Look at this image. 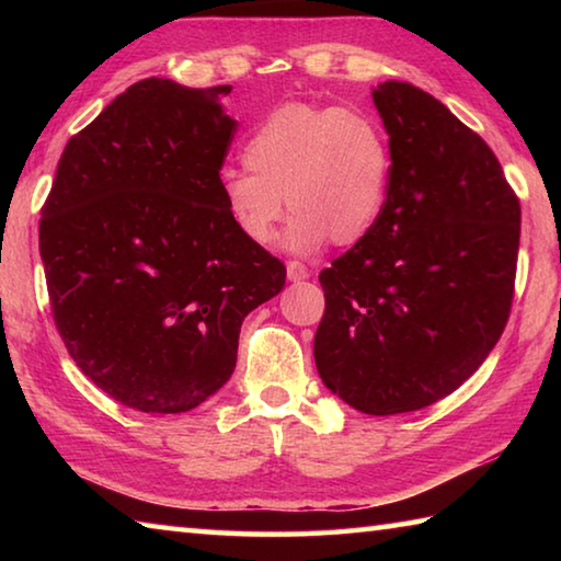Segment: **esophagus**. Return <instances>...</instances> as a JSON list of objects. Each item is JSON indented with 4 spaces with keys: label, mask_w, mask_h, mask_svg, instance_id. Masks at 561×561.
Here are the masks:
<instances>
[{
    "label": "esophagus",
    "mask_w": 561,
    "mask_h": 561,
    "mask_svg": "<svg viewBox=\"0 0 561 561\" xmlns=\"http://www.w3.org/2000/svg\"><path fill=\"white\" fill-rule=\"evenodd\" d=\"M287 277H289V282H304V279L311 277V272H309V267H304L301 262H289L287 264Z\"/></svg>",
    "instance_id": "esophagus-1"
}]
</instances>
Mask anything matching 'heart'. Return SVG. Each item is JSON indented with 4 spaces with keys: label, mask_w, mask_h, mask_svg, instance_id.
Masks as SVG:
<instances>
[{
    "label": "heart",
    "mask_w": 561,
    "mask_h": 561,
    "mask_svg": "<svg viewBox=\"0 0 561 561\" xmlns=\"http://www.w3.org/2000/svg\"><path fill=\"white\" fill-rule=\"evenodd\" d=\"M247 170H225V213L247 242L267 244L294 213L284 247L317 252L331 240L354 244L383 213L391 148L374 116L356 108L284 103L244 140Z\"/></svg>",
    "instance_id": "heart-1"
}]
</instances>
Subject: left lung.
<instances>
[{
  "instance_id": "8db88e82",
  "label": "left lung",
  "mask_w": 561,
  "mask_h": 561,
  "mask_svg": "<svg viewBox=\"0 0 561 561\" xmlns=\"http://www.w3.org/2000/svg\"><path fill=\"white\" fill-rule=\"evenodd\" d=\"M391 148L383 213L321 270V381L368 415L450 396L495 348L515 297L519 201L478 133L401 81L374 91Z\"/></svg>"
}]
</instances>
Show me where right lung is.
Segmentation results:
<instances>
[{
	"label": "right lung",
	"instance_id": "1",
	"mask_svg": "<svg viewBox=\"0 0 561 561\" xmlns=\"http://www.w3.org/2000/svg\"><path fill=\"white\" fill-rule=\"evenodd\" d=\"M232 87L133 83L71 136L42 207L54 324L76 366L140 413H185L227 383L244 317L287 267L225 213Z\"/></svg>",
	"mask_w": 561,
	"mask_h": 561
}]
</instances>
